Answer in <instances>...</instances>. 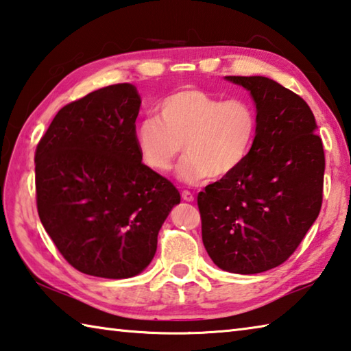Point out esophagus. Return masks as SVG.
<instances>
[{
	"label": "esophagus",
	"instance_id": "esophagus-1",
	"mask_svg": "<svg viewBox=\"0 0 351 351\" xmlns=\"http://www.w3.org/2000/svg\"><path fill=\"white\" fill-rule=\"evenodd\" d=\"M181 197H182L184 201H187V203H192V201H193V195L190 193L189 190H184V192L181 193Z\"/></svg>",
	"mask_w": 351,
	"mask_h": 351
}]
</instances>
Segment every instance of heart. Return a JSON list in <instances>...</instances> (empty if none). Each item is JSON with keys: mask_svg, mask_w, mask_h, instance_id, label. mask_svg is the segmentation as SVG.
<instances>
[{"mask_svg": "<svg viewBox=\"0 0 351 351\" xmlns=\"http://www.w3.org/2000/svg\"><path fill=\"white\" fill-rule=\"evenodd\" d=\"M258 132L255 106L246 99L221 100L195 88L170 94L158 105V119L136 128L142 162L158 173L173 169L182 152L180 178L197 184L221 180L239 170L251 153Z\"/></svg>", "mask_w": 351, "mask_h": 351, "instance_id": "b5f03b06", "label": "heart"}]
</instances>
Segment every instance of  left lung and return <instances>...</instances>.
<instances>
[{
	"mask_svg": "<svg viewBox=\"0 0 351 351\" xmlns=\"http://www.w3.org/2000/svg\"><path fill=\"white\" fill-rule=\"evenodd\" d=\"M224 79L251 93L258 132L245 164L198 193L201 232L219 269L258 274L287 261L316 221L324 145L300 96L268 77Z\"/></svg>",
	"mask_w": 351,
	"mask_h": 351,
	"instance_id": "8db88e82",
	"label": "left lung"
}]
</instances>
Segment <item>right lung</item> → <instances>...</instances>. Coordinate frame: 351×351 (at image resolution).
Here are the masks:
<instances>
[{"label":"right lung","instance_id":"obj_1","mask_svg":"<svg viewBox=\"0 0 351 351\" xmlns=\"http://www.w3.org/2000/svg\"><path fill=\"white\" fill-rule=\"evenodd\" d=\"M139 108L132 83L100 88L63 106L37 145L41 224L83 274H141L181 201L173 184L142 164L134 141Z\"/></svg>","mask_w":351,"mask_h":351}]
</instances>
